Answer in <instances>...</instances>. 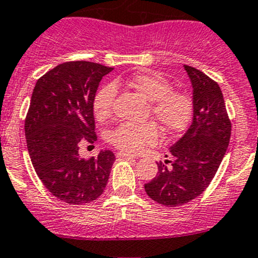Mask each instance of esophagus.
<instances>
[{"label":"esophagus","mask_w":258,"mask_h":258,"mask_svg":"<svg viewBox=\"0 0 258 258\" xmlns=\"http://www.w3.org/2000/svg\"><path fill=\"white\" fill-rule=\"evenodd\" d=\"M117 157H119V158H137V156L130 155V153H126V152H118V153H117Z\"/></svg>","instance_id":"obj_1"}]
</instances>
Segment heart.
<instances>
[{
	"label": "heart",
	"instance_id": "b5f03b06",
	"mask_svg": "<svg viewBox=\"0 0 258 258\" xmlns=\"http://www.w3.org/2000/svg\"><path fill=\"white\" fill-rule=\"evenodd\" d=\"M128 86L151 101V111L161 128L167 135H177L186 130L194 116V101L182 91H172L170 81L156 72H137L127 81ZM117 88L108 83L96 92L92 102L93 114L105 121L112 114ZM160 137L153 122L136 124L121 123L107 135L111 145L127 153H137L147 145H153Z\"/></svg>",
	"mask_w": 258,
	"mask_h": 258
}]
</instances>
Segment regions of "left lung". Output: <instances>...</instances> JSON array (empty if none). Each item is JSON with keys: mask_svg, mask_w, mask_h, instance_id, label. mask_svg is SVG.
Listing matches in <instances>:
<instances>
[{"mask_svg": "<svg viewBox=\"0 0 258 258\" xmlns=\"http://www.w3.org/2000/svg\"><path fill=\"white\" fill-rule=\"evenodd\" d=\"M192 85L194 116L186 134L168 148L171 166L158 165V173L145 184L150 199L176 207L199 197L209 187L230 144L231 122L220 86L204 72L184 64ZM167 157V155H166Z\"/></svg>", "mask_w": 258, "mask_h": 258, "instance_id": "1", "label": "left lung"}]
</instances>
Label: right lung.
<instances>
[{"label":"right lung","instance_id":"add662e5","mask_svg":"<svg viewBox=\"0 0 258 258\" xmlns=\"http://www.w3.org/2000/svg\"><path fill=\"white\" fill-rule=\"evenodd\" d=\"M112 67L87 61L58 64L36 82L25 121L31 162L46 188L70 205L95 201L103 194L114 162L110 150L83 160V142L97 141L92 102Z\"/></svg>","mask_w":258,"mask_h":258}]
</instances>
